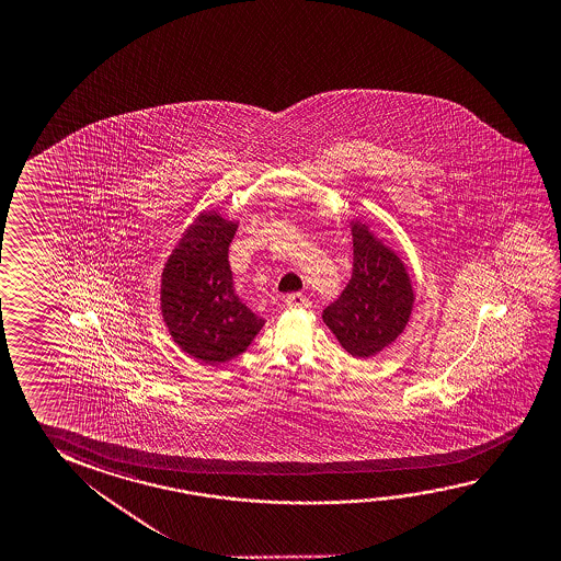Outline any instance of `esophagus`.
Returning a JSON list of instances; mask_svg holds the SVG:
<instances>
[{
  "label": "esophagus",
  "mask_w": 561,
  "mask_h": 561,
  "mask_svg": "<svg viewBox=\"0 0 561 561\" xmlns=\"http://www.w3.org/2000/svg\"><path fill=\"white\" fill-rule=\"evenodd\" d=\"M285 305L289 309H307V307H311V301L304 294H291L285 297Z\"/></svg>",
  "instance_id": "esophagus-1"
}]
</instances>
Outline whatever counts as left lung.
<instances>
[{
	"instance_id": "8db88e82",
	"label": "left lung",
	"mask_w": 561,
	"mask_h": 561,
	"mask_svg": "<svg viewBox=\"0 0 561 561\" xmlns=\"http://www.w3.org/2000/svg\"><path fill=\"white\" fill-rule=\"evenodd\" d=\"M411 309L413 287L403 262L356 222L352 277L339 299L322 311V321L342 348L368 358L403 332Z\"/></svg>"
}]
</instances>
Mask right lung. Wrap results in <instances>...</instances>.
<instances>
[{
    "instance_id": "add662e5",
    "label": "right lung",
    "mask_w": 561,
    "mask_h": 561,
    "mask_svg": "<svg viewBox=\"0 0 561 561\" xmlns=\"http://www.w3.org/2000/svg\"><path fill=\"white\" fill-rule=\"evenodd\" d=\"M237 227L217 213H203L162 276V314L180 348L202 364H221L249 348L264 319L234 291L229 247Z\"/></svg>"
}]
</instances>
